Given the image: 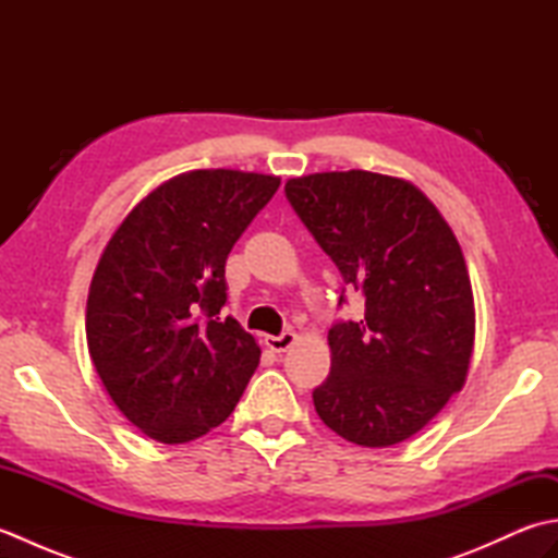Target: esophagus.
<instances>
[{"label":"esophagus","mask_w":558,"mask_h":558,"mask_svg":"<svg viewBox=\"0 0 558 558\" xmlns=\"http://www.w3.org/2000/svg\"><path fill=\"white\" fill-rule=\"evenodd\" d=\"M294 340H298V333H294V330H286V333H280V336H266L264 338V342L272 352H286L288 348L294 345Z\"/></svg>","instance_id":"1"}]
</instances>
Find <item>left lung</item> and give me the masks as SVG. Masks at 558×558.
<instances>
[{"instance_id":"8db88e82","label":"left lung","mask_w":558,"mask_h":558,"mask_svg":"<svg viewBox=\"0 0 558 558\" xmlns=\"http://www.w3.org/2000/svg\"><path fill=\"white\" fill-rule=\"evenodd\" d=\"M286 194L345 286L364 294L362 322L328 330L318 417L364 448L405 441L465 386L475 348V298L456 234L400 177L314 172L288 180Z\"/></svg>"}]
</instances>
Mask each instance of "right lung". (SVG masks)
<instances>
[{
	"instance_id": "obj_1",
	"label": "right lung",
	"mask_w": 558,
	"mask_h": 558,
	"mask_svg": "<svg viewBox=\"0 0 558 558\" xmlns=\"http://www.w3.org/2000/svg\"><path fill=\"white\" fill-rule=\"evenodd\" d=\"M280 177L192 170L158 184L105 244L86 304L100 381L124 417L160 444L216 429L240 402L260 348L232 316L225 260Z\"/></svg>"
}]
</instances>
